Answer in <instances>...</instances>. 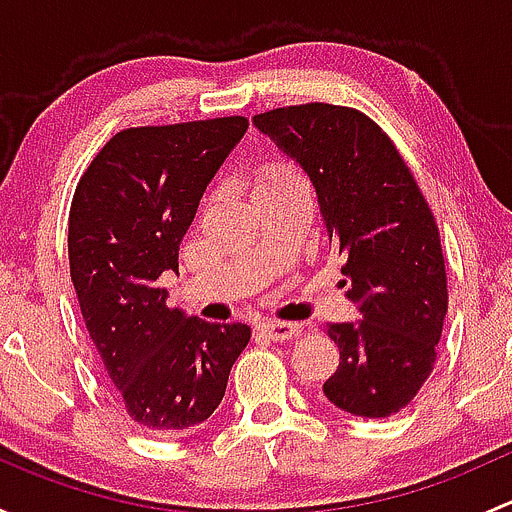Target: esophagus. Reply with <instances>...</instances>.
Listing matches in <instances>:
<instances>
[{"mask_svg":"<svg viewBox=\"0 0 512 512\" xmlns=\"http://www.w3.org/2000/svg\"><path fill=\"white\" fill-rule=\"evenodd\" d=\"M257 329H260L262 334H267L270 339H275V342H282V339H292L294 334L299 332V324L280 322V319H267V322H260Z\"/></svg>","mask_w":512,"mask_h":512,"instance_id":"34e87169","label":"esophagus"}]
</instances>
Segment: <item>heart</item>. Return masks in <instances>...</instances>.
I'll return each mask as SVG.
<instances>
[{"label":"heart","mask_w":512,"mask_h":512,"mask_svg":"<svg viewBox=\"0 0 512 512\" xmlns=\"http://www.w3.org/2000/svg\"><path fill=\"white\" fill-rule=\"evenodd\" d=\"M285 170H287V168H282V170H275V173H285Z\"/></svg>","instance_id":"obj_1"}]
</instances>
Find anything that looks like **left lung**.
Instances as JSON below:
<instances>
[{"mask_svg":"<svg viewBox=\"0 0 512 512\" xmlns=\"http://www.w3.org/2000/svg\"><path fill=\"white\" fill-rule=\"evenodd\" d=\"M309 175L356 322L327 324L339 366L324 396L364 418L394 416L428 379L448 312L446 265L431 208L391 138L332 103L252 118Z\"/></svg>","mask_w":512,"mask_h":512,"instance_id":"left-lung-1","label":"left lung"}]
</instances>
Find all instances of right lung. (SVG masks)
Instances as JSON below:
<instances>
[{"instance_id": "1", "label": "right lung", "mask_w": 512, "mask_h": 512, "mask_svg": "<svg viewBox=\"0 0 512 512\" xmlns=\"http://www.w3.org/2000/svg\"><path fill=\"white\" fill-rule=\"evenodd\" d=\"M247 118L116 133L76 185L71 282L116 399L143 431L178 433L210 418L250 342L242 322L215 324L165 304L180 240Z\"/></svg>"}]
</instances>
